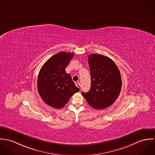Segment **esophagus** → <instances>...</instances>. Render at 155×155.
Returning a JSON list of instances; mask_svg holds the SVG:
<instances>
[{
    "instance_id": "1",
    "label": "esophagus",
    "mask_w": 155,
    "mask_h": 155,
    "mask_svg": "<svg viewBox=\"0 0 155 155\" xmlns=\"http://www.w3.org/2000/svg\"><path fill=\"white\" fill-rule=\"evenodd\" d=\"M75 85H76V86H77V87H78V88H80V84L78 82L75 83Z\"/></svg>"
}]
</instances>
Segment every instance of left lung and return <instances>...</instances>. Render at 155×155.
<instances>
[{
  "instance_id": "1",
  "label": "left lung",
  "mask_w": 155,
  "mask_h": 155,
  "mask_svg": "<svg viewBox=\"0 0 155 155\" xmlns=\"http://www.w3.org/2000/svg\"><path fill=\"white\" fill-rule=\"evenodd\" d=\"M91 88L81 94L94 109H103L115 102L120 94V72L115 62L101 54L88 56Z\"/></svg>"
}]
</instances>
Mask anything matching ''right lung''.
Returning <instances> with one entry per match:
<instances>
[{
  "mask_svg": "<svg viewBox=\"0 0 155 155\" xmlns=\"http://www.w3.org/2000/svg\"><path fill=\"white\" fill-rule=\"evenodd\" d=\"M74 53L61 52L49 59L40 70L37 88L47 104L56 109L64 107L80 89L75 86L65 68Z\"/></svg>",
  "mask_w": 155,
  "mask_h": 155,
  "instance_id": "right-lung-1",
  "label": "right lung"
}]
</instances>
